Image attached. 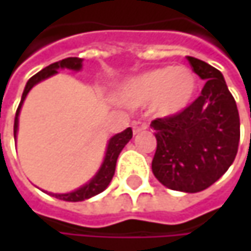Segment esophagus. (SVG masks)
<instances>
[{"label": "esophagus", "mask_w": 251, "mask_h": 251, "mask_svg": "<svg viewBox=\"0 0 251 251\" xmlns=\"http://www.w3.org/2000/svg\"><path fill=\"white\" fill-rule=\"evenodd\" d=\"M147 127H148V126L145 125V124H141V122H133V124H132V129H133V135H138V133L144 132V130H145Z\"/></svg>", "instance_id": "obj_1"}]
</instances>
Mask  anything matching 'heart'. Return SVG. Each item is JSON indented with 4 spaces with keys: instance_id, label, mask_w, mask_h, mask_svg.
Listing matches in <instances>:
<instances>
[{
    "instance_id": "obj_1",
    "label": "heart",
    "mask_w": 251,
    "mask_h": 251,
    "mask_svg": "<svg viewBox=\"0 0 251 251\" xmlns=\"http://www.w3.org/2000/svg\"><path fill=\"white\" fill-rule=\"evenodd\" d=\"M198 91L196 75L186 67H158L132 76L118 90L116 99L126 106L138 107L152 103L160 116L183 112Z\"/></svg>"
}]
</instances>
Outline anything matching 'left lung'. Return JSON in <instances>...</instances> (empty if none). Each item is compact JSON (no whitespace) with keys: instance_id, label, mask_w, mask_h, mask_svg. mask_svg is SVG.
Listing matches in <instances>:
<instances>
[{"instance_id":"1","label":"left lung","mask_w":251,"mask_h":251,"mask_svg":"<svg viewBox=\"0 0 251 251\" xmlns=\"http://www.w3.org/2000/svg\"><path fill=\"white\" fill-rule=\"evenodd\" d=\"M205 79L201 96L175 116L155 119L157 151L152 173L172 190L196 193L214 184L232 164L240 141V116L224 75L187 56Z\"/></svg>"}]
</instances>
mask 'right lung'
Segmentation results:
<instances>
[{
	"label": "right lung",
	"instance_id": "1",
	"mask_svg": "<svg viewBox=\"0 0 251 251\" xmlns=\"http://www.w3.org/2000/svg\"><path fill=\"white\" fill-rule=\"evenodd\" d=\"M82 68V59L81 58H65L62 61H58L55 64H50L49 67L43 68L40 73H37L36 75H33L25 84L23 96H22V101L19 104V109L16 112V119H14V139L17 138V132H19V116H20V110L22 106L25 103V97L28 94V91L39 84L40 81L49 78V76L58 74V70H71V71H81ZM132 138V129L126 127L124 132L113 135L109 142H107V148H106V154H104V160L100 166V169L97 170V173L93 176L85 184H82L81 187H78L73 192L68 193H50L52 196L61 199V201H67V202H81L85 199H90L99 193H101L112 181L113 175H115V169H116V161L118 157L121 154V151L124 150L126 144L130 141Z\"/></svg>",
	"mask_w": 251,
	"mask_h": 251
}]
</instances>
